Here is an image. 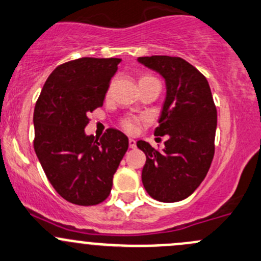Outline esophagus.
<instances>
[{
    "label": "esophagus",
    "mask_w": 261,
    "mask_h": 261,
    "mask_svg": "<svg viewBox=\"0 0 261 261\" xmlns=\"http://www.w3.org/2000/svg\"><path fill=\"white\" fill-rule=\"evenodd\" d=\"M128 146H130V149H135L136 147V141L134 139H130L128 140Z\"/></svg>",
    "instance_id": "1"
}]
</instances>
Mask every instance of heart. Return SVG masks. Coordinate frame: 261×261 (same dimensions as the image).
<instances>
[{
  "mask_svg": "<svg viewBox=\"0 0 261 261\" xmlns=\"http://www.w3.org/2000/svg\"><path fill=\"white\" fill-rule=\"evenodd\" d=\"M149 80H155V77H152V76H150V75H144L140 77V82L149 81ZM140 122H141V119H139V117L126 116L121 120V127L126 131V133L134 134L138 131Z\"/></svg>",
  "mask_w": 261,
  "mask_h": 261,
  "instance_id": "1",
  "label": "heart"
}]
</instances>
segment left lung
<instances>
[{"mask_svg":"<svg viewBox=\"0 0 261 261\" xmlns=\"http://www.w3.org/2000/svg\"><path fill=\"white\" fill-rule=\"evenodd\" d=\"M138 61L165 79L166 100L155 135L169 136L164 151L138 141L146 155L142 184L155 200L180 201L205 179L215 152L218 114L209 82L181 57H139Z\"/></svg>","mask_w":261,"mask_h":261,"instance_id":"obj_1","label":"left lung"}]
</instances>
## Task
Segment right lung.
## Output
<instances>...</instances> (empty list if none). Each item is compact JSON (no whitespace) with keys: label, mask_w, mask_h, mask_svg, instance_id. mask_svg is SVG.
<instances>
[{"label":"right lung","mask_w":261,"mask_h":261,"mask_svg":"<svg viewBox=\"0 0 261 261\" xmlns=\"http://www.w3.org/2000/svg\"><path fill=\"white\" fill-rule=\"evenodd\" d=\"M121 59L81 57L57 66L42 87L34 112V149L60 196L82 206L111 193L112 177L128 139L108 128L100 140L87 136L89 112L101 108Z\"/></svg>","instance_id":"add662e5"}]
</instances>
